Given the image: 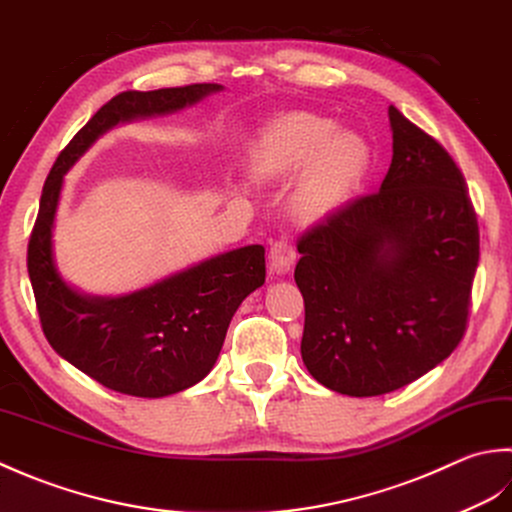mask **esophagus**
<instances>
[{
	"instance_id": "esophagus-1",
	"label": "esophagus",
	"mask_w": 512,
	"mask_h": 512,
	"mask_svg": "<svg viewBox=\"0 0 512 512\" xmlns=\"http://www.w3.org/2000/svg\"><path fill=\"white\" fill-rule=\"evenodd\" d=\"M296 263V249L287 238H278L269 247V271L276 276H285Z\"/></svg>"
}]
</instances>
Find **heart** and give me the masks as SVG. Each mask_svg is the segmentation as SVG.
I'll return each instance as SVG.
<instances>
[{"label": "heart", "instance_id": "obj_1", "mask_svg": "<svg viewBox=\"0 0 512 512\" xmlns=\"http://www.w3.org/2000/svg\"><path fill=\"white\" fill-rule=\"evenodd\" d=\"M369 165V143L316 112L280 114L260 130L249 152L256 176L289 181L300 174L294 207L307 221L342 210L367 179Z\"/></svg>", "mask_w": 512, "mask_h": 512}]
</instances>
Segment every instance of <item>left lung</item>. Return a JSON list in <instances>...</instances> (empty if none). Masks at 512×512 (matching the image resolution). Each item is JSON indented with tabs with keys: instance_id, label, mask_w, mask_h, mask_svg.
<instances>
[{
	"instance_id": "obj_1",
	"label": "left lung",
	"mask_w": 512,
	"mask_h": 512,
	"mask_svg": "<svg viewBox=\"0 0 512 512\" xmlns=\"http://www.w3.org/2000/svg\"><path fill=\"white\" fill-rule=\"evenodd\" d=\"M393 159L380 190L298 241L307 371L353 398L422 378L460 344L479 263L466 181L440 143L389 106Z\"/></svg>"
}]
</instances>
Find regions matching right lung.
<instances>
[{
    "mask_svg": "<svg viewBox=\"0 0 512 512\" xmlns=\"http://www.w3.org/2000/svg\"><path fill=\"white\" fill-rule=\"evenodd\" d=\"M218 90V83H192L121 92L61 150L44 183L28 243L41 329L61 358L117 393L165 398L201 382L221 353L236 309L265 283V247L232 249L125 296L79 294L59 276L52 258V223L64 176L117 123L176 112Z\"/></svg>",
    "mask_w": 512,
    "mask_h": 512,
    "instance_id": "add662e5",
    "label": "right lung"
}]
</instances>
